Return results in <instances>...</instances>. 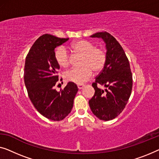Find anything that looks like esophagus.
<instances>
[{"instance_id":"1","label":"esophagus","mask_w":159,"mask_h":159,"mask_svg":"<svg viewBox=\"0 0 159 159\" xmlns=\"http://www.w3.org/2000/svg\"><path fill=\"white\" fill-rule=\"evenodd\" d=\"M84 87V84L78 85V89H79V90H80V89H82Z\"/></svg>"}]
</instances>
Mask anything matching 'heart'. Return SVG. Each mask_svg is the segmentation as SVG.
<instances>
[{"label":"heart","mask_w":159,"mask_h":159,"mask_svg":"<svg viewBox=\"0 0 159 159\" xmlns=\"http://www.w3.org/2000/svg\"><path fill=\"white\" fill-rule=\"evenodd\" d=\"M70 48L75 55L82 56L80 68H73L66 73L65 78L68 81L82 84L91 79L93 71L99 73L103 69L107 61V54L102 48L96 47L93 43L86 40H79L70 45ZM55 58L58 64L67 68L71 63V57L64 47L56 49Z\"/></svg>","instance_id":"heart-1"}]
</instances>
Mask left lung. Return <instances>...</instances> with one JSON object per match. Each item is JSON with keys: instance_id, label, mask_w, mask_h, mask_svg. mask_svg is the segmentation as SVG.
Returning a JSON list of instances; mask_svg holds the SVG:
<instances>
[{"instance_id": "obj_1", "label": "left lung", "mask_w": 159, "mask_h": 159, "mask_svg": "<svg viewBox=\"0 0 159 159\" xmlns=\"http://www.w3.org/2000/svg\"><path fill=\"white\" fill-rule=\"evenodd\" d=\"M91 37L101 38L106 43L107 61L92 84L95 93L89 100V106L97 118L110 120L117 117L126 106L132 91V73L124 49L113 35L104 31ZM98 84L107 89H99Z\"/></svg>"}]
</instances>
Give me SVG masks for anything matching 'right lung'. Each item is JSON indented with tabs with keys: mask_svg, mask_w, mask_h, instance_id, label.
Here are the masks:
<instances>
[{
	"mask_svg": "<svg viewBox=\"0 0 159 159\" xmlns=\"http://www.w3.org/2000/svg\"><path fill=\"white\" fill-rule=\"evenodd\" d=\"M68 39L43 35L35 41L25 58L24 82L30 100L41 115L56 121L63 120L70 113L79 91L72 82H68L60 91L55 89L60 66L54 49Z\"/></svg>",
	"mask_w": 159,
	"mask_h": 159,
	"instance_id": "obj_1",
	"label": "right lung"
}]
</instances>
